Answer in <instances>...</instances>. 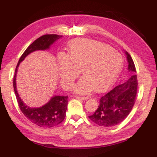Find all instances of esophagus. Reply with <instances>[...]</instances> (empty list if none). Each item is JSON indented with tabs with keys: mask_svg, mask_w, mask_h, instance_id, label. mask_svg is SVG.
Masks as SVG:
<instances>
[{
	"mask_svg": "<svg viewBox=\"0 0 157 157\" xmlns=\"http://www.w3.org/2000/svg\"><path fill=\"white\" fill-rule=\"evenodd\" d=\"M75 97H76L77 99H79V100H88V97H80V96H76Z\"/></svg>",
	"mask_w": 157,
	"mask_h": 157,
	"instance_id": "esophagus-1",
	"label": "esophagus"
}]
</instances>
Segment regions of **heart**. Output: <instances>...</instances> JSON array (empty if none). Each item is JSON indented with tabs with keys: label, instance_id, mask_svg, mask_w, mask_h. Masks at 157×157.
Returning a JSON list of instances; mask_svg holds the SVG:
<instances>
[{
	"label": "heart",
	"instance_id": "obj_1",
	"mask_svg": "<svg viewBox=\"0 0 157 157\" xmlns=\"http://www.w3.org/2000/svg\"><path fill=\"white\" fill-rule=\"evenodd\" d=\"M61 84L69 89L81 72L84 75L75 86L79 94L105 91L120 75L123 58L109 45L91 40H77L69 45L68 55L58 56Z\"/></svg>",
	"mask_w": 157,
	"mask_h": 157
}]
</instances>
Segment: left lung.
I'll list each match as a JSON object with an SVG mask.
<instances>
[{
  "label": "left lung",
  "mask_w": 157,
  "mask_h": 157,
  "mask_svg": "<svg viewBox=\"0 0 157 157\" xmlns=\"http://www.w3.org/2000/svg\"><path fill=\"white\" fill-rule=\"evenodd\" d=\"M128 63L130 77L125 83L117 86L100 100L96 111L89 117L97 125L112 127L123 121L128 116L135 103L138 81L136 70L131 55L125 52Z\"/></svg>",
  "instance_id": "8db88e82"
}]
</instances>
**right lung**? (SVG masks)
Instances as JSON below:
<instances>
[{"label": "right lung", "instance_id": "obj_1", "mask_svg": "<svg viewBox=\"0 0 157 157\" xmlns=\"http://www.w3.org/2000/svg\"><path fill=\"white\" fill-rule=\"evenodd\" d=\"M62 35H44L35 40L29 46L26 51L20 57L15 68L13 78V87L20 109L24 116L32 123L43 128H52L61 123L66 117L68 105V96H55L46 105L40 108H30L25 105L19 97L16 88V75L20 63L24 60L27 55L37 50H46Z\"/></svg>", "mask_w": 157, "mask_h": 157}]
</instances>
